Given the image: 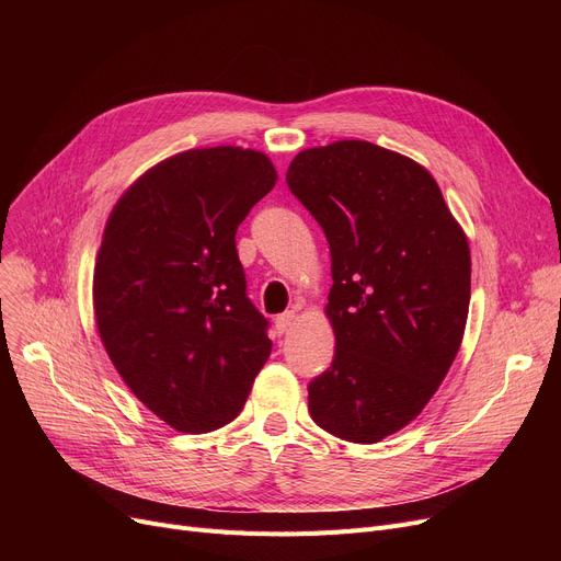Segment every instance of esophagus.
<instances>
[{
  "instance_id": "esophagus-1",
  "label": "esophagus",
  "mask_w": 561,
  "mask_h": 561,
  "mask_svg": "<svg viewBox=\"0 0 561 561\" xmlns=\"http://www.w3.org/2000/svg\"><path fill=\"white\" fill-rule=\"evenodd\" d=\"M293 322H296V313L286 311V313H282V316L275 318V328H277L279 334H284V332H288V330L293 328Z\"/></svg>"
}]
</instances>
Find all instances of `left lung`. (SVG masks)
Returning a JSON list of instances; mask_svg holds the SVG:
<instances>
[{
  "instance_id": "8db88e82",
  "label": "left lung",
  "mask_w": 561,
  "mask_h": 561,
  "mask_svg": "<svg viewBox=\"0 0 561 561\" xmlns=\"http://www.w3.org/2000/svg\"><path fill=\"white\" fill-rule=\"evenodd\" d=\"M286 184L332 254V366L309 381L316 425L377 444L414 421L450 370L470 302L468 241L434 176L368 140L300 152Z\"/></svg>"
}]
</instances>
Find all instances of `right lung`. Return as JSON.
<instances>
[{"mask_svg": "<svg viewBox=\"0 0 561 561\" xmlns=\"http://www.w3.org/2000/svg\"><path fill=\"white\" fill-rule=\"evenodd\" d=\"M275 182L261 152L188 150L147 170L108 216L93 277L98 330L134 396L180 432L239 416L271 357L236 229Z\"/></svg>", "mask_w": 561, "mask_h": 561, "instance_id": "right-lung-1", "label": "right lung"}]
</instances>
